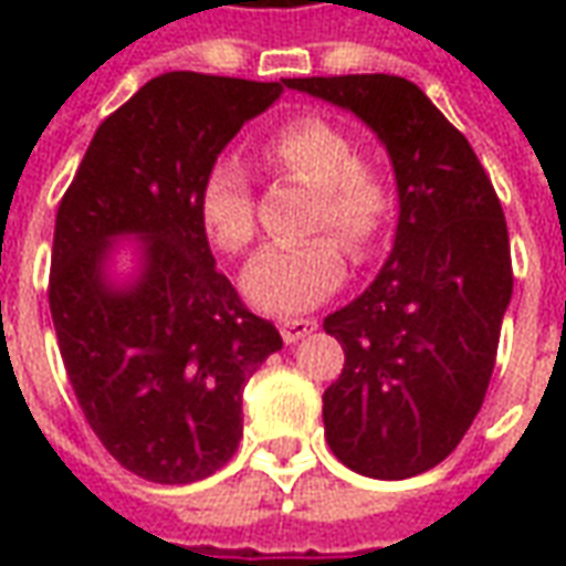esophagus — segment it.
Instances as JSON below:
<instances>
[{"instance_id": "esophagus-1", "label": "esophagus", "mask_w": 566, "mask_h": 566, "mask_svg": "<svg viewBox=\"0 0 566 566\" xmlns=\"http://www.w3.org/2000/svg\"><path fill=\"white\" fill-rule=\"evenodd\" d=\"M318 327V321L315 318H284L282 321V339L284 343H300L303 336Z\"/></svg>"}]
</instances>
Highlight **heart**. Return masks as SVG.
Segmentation results:
<instances>
[{
    "instance_id": "obj_1",
    "label": "heart",
    "mask_w": 566,
    "mask_h": 566,
    "mask_svg": "<svg viewBox=\"0 0 566 566\" xmlns=\"http://www.w3.org/2000/svg\"><path fill=\"white\" fill-rule=\"evenodd\" d=\"M260 157L284 178L315 187L308 230L318 235L260 251L242 272V291L263 312L291 315L318 306L343 284L348 260L376 251L397 206L391 172L379 160L360 157L357 139L331 117L300 115L260 145ZM202 230L227 254H242L254 242V187L233 157L209 166L199 185Z\"/></svg>"
}]
</instances>
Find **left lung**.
Segmentation results:
<instances>
[{
	"instance_id": "8db88e82",
	"label": "left lung",
	"mask_w": 566,
	"mask_h": 566,
	"mask_svg": "<svg viewBox=\"0 0 566 566\" xmlns=\"http://www.w3.org/2000/svg\"><path fill=\"white\" fill-rule=\"evenodd\" d=\"M287 87L355 112L391 154V258L324 318L345 352L324 391V433L355 473L409 479L458 449L485 400L512 296L506 218L470 142L412 81L331 75Z\"/></svg>"
}]
</instances>
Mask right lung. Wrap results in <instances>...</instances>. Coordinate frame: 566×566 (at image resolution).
Masks as SVG:
<instances>
[{
    "label": "right lung",
    "instance_id": "add662e5",
    "mask_svg": "<svg viewBox=\"0 0 566 566\" xmlns=\"http://www.w3.org/2000/svg\"><path fill=\"white\" fill-rule=\"evenodd\" d=\"M284 81L169 72L105 117L60 199L48 300L72 391L108 454L139 479L187 485L242 439V388L282 348L214 270L199 185ZM146 242L129 292L102 282L115 234Z\"/></svg>",
    "mask_w": 566,
    "mask_h": 566
}]
</instances>
